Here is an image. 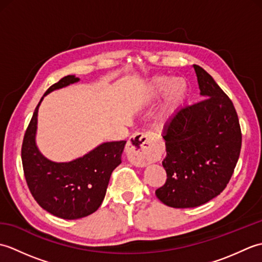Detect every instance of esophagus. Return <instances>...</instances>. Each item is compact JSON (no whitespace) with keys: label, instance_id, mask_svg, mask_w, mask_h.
I'll return each mask as SVG.
<instances>
[{"label":"esophagus","instance_id":"34e87169","mask_svg":"<svg viewBox=\"0 0 262 262\" xmlns=\"http://www.w3.org/2000/svg\"><path fill=\"white\" fill-rule=\"evenodd\" d=\"M154 145L155 138L152 133H136L127 142V159L135 166H145L157 157Z\"/></svg>","mask_w":262,"mask_h":262}]
</instances>
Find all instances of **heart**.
<instances>
[{"label":"heart","mask_w":262,"mask_h":262,"mask_svg":"<svg viewBox=\"0 0 262 262\" xmlns=\"http://www.w3.org/2000/svg\"><path fill=\"white\" fill-rule=\"evenodd\" d=\"M148 90L152 96H159L166 93L165 108L162 116V120L168 118L182 104L187 94V83L182 77L169 76H155L148 84Z\"/></svg>","instance_id":"obj_1"}]
</instances>
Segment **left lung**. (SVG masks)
I'll return each mask as SVG.
<instances>
[{"mask_svg": "<svg viewBox=\"0 0 262 262\" xmlns=\"http://www.w3.org/2000/svg\"><path fill=\"white\" fill-rule=\"evenodd\" d=\"M205 100L179 109L165 125L164 186L155 194L166 206L192 208L224 190L240 157L242 135L230 98L207 72L193 65Z\"/></svg>", "mask_w": 262, "mask_h": 262, "instance_id": "8db88e82", "label": "left lung"}]
</instances>
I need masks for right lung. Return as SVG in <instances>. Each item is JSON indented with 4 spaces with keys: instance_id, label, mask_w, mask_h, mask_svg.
Masks as SVG:
<instances>
[{
    "instance_id": "add662e5",
    "label": "right lung",
    "mask_w": 262,
    "mask_h": 262,
    "mask_svg": "<svg viewBox=\"0 0 262 262\" xmlns=\"http://www.w3.org/2000/svg\"><path fill=\"white\" fill-rule=\"evenodd\" d=\"M68 75L48 89L43 97L79 82ZM27 128L21 159L27 185L36 202L48 213L64 220H77L94 213L102 204L113 171L121 163L126 141L105 142L70 162H54L36 144L38 109Z\"/></svg>"
}]
</instances>
